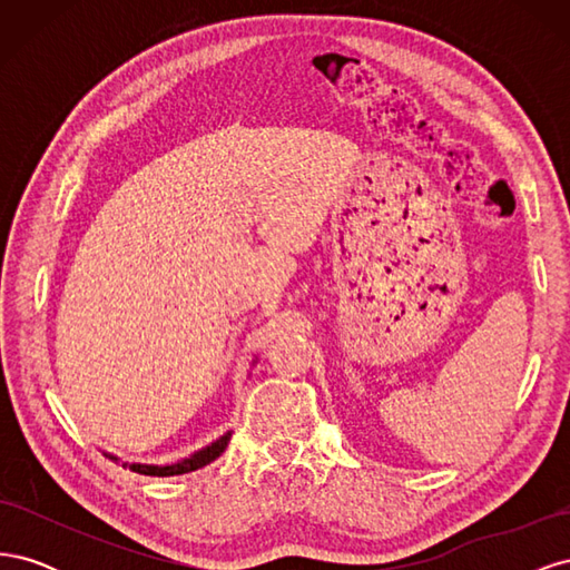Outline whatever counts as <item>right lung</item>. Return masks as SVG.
I'll return each instance as SVG.
<instances>
[{
  "mask_svg": "<svg viewBox=\"0 0 570 570\" xmlns=\"http://www.w3.org/2000/svg\"><path fill=\"white\" fill-rule=\"evenodd\" d=\"M230 442V433L223 435L220 440H216L212 446H206V450L197 452L195 456H189L185 461H178V463H170V465H140V463H132L130 471L140 473V475H157V478H166V475H183V473H189V471H197L202 469V465L216 461L223 452H226V446Z\"/></svg>",
  "mask_w": 570,
  "mask_h": 570,
  "instance_id": "1",
  "label": "right lung"
}]
</instances>
